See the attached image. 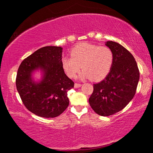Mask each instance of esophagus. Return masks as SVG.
<instances>
[{
  "label": "esophagus",
  "mask_w": 153,
  "mask_h": 153,
  "mask_svg": "<svg viewBox=\"0 0 153 153\" xmlns=\"http://www.w3.org/2000/svg\"><path fill=\"white\" fill-rule=\"evenodd\" d=\"M82 86L81 84H78V83H76L74 85V87L76 88H79L80 86Z\"/></svg>",
  "instance_id": "34e87169"
}]
</instances>
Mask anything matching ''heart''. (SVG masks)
<instances>
[{
  "instance_id": "heart-1",
  "label": "heart",
  "mask_w": 153,
  "mask_h": 153,
  "mask_svg": "<svg viewBox=\"0 0 153 153\" xmlns=\"http://www.w3.org/2000/svg\"><path fill=\"white\" fill-rule=\"evenodd\" d=\"M70 55L71 57L63 56L61 59L65 73L70 78H75L82 68L84 71L80 74L81 78L100 81L108 76L113 67V53L106 46L82 42L72 48Z\"/></svg>"
}]
</instances>
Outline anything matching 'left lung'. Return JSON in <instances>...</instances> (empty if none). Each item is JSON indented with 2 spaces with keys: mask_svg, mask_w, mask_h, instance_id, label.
<instances>
[{
  "mask_svg": "<svg viewBox=\"0 0 153 153\" xmlns=\"http://www.w3.org/2000/svg\"><path fill=\"white\" fill-rule=\"evenodd\" d=\"M105 45L113 53V67L102 81L93 85L89 104L98 115L109 116L122 110L134 98L140 72L135 59L126 48L113 41Z\"/></svg>",
  "mask_w": 153,
  "mask_h": 153,
  "instance_id": "1",
  "label": "left lung"
}]
</instances>
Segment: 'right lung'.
<instances>
[{"label":"right lung","instance_id":"add662e5","mask_svg":"<svg viewBox=\"0 0 153 153\" xmlns=\"http://www.w3.org/2000/svg\"><path fill=\"white\" fill-rule=\"evenodd\" d=\"M60 46H45L22 62L16 77V87L25 107L42 117H56L68 107L67 92L74 82L65 74ZM43 72L40 81H34L33 72Z\"/></svg>","mask_w":153,"mask_h":153}]
</instances>
